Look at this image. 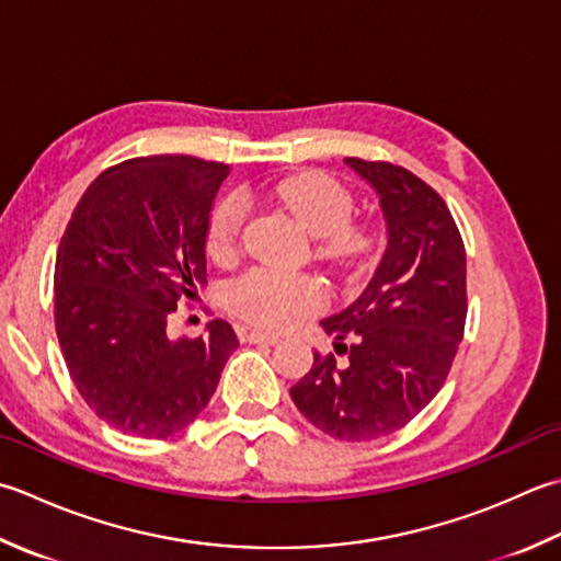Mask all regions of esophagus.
Masks as SVG:
<instances>
[{
	"mask_svg": "<svg viewBox=\"0 0 561 561\" xmlns=\"http://www.w3.org/2000/svg\"><path fill=\"white\" fill-rule=\"evenodd\" d=\"M240 340H243V343H262V345H277L279 343V337L274 333L255 331V328H243V331H240Z\"/></svg>",
	"mask_w": 561,
	"mask_h": 561,
	"instance_id": "obj_1",
	"label": "esophagus"
}]
</instances>
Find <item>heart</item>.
<instances>
[{
	"label": "heart",
	"mask_w": 561,
	"mask_h": 561,
	"mask_svg": "<svg viewBox=\"0 0 561 561\" xmlns=\"http://www.w3.org/2000/svg\"><path fill=\"white\" fill-rule=\"evenodd\" d=\"M270 196L299 221L306 233L328 238V252L335 257H353L365 250L367 238L350 228L353 196L343 184L323 172H301L274 184ZM245 218L243 196L230 194L216 204L208 218L206 248L211 257L226 260L236 252L240 226ZM230 313L262 328H287L304 316L321 311L325 289L321 282L304 274H277L252 270L233 279L224 291Z\"/></svg>",
	"instance_id": "b5f03b06"
}]
</instances>
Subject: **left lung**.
<instances>
[{
  "mask_svg": "<svg viewBox=\"0 0 561 561\" xmlns=\"http://www.w3.org/2000/svg\"><path fill=\"white\" fill-rule=\"evenodd\" d=\"M345 162L379 196L387 250L367 289L321 321L345 365L313 353L289 393L318 431L362 443L399 431L443 389L465 335L467 255L433 186L391 162Z\"/></svg>",
  "mask_w": 561,
  "mask_h": 561,
  "instance_id": "1",
  "label": "left lung"
}]
</instances>
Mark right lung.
Segmentation results:
<instances>
[{
  "instance_id": "right-lung-1",
  "label": "right lung",
  "mask_w": 561,
  "mask_h": 561,
  "mask_svg": "<svg viewBox=\"0 0 561 561\" xmlns=\"http://www.w3.org/2000/svg\"><path fill=\"white\" fill-rule=\"evenodd\" d=\"M224 162L150 156L87 186L55 260V333L84 403L116 431L170 437L190 427L238 347L216 318L172 340L168 316L206 284V230Z\"/></svg>"
}]
</instances>
